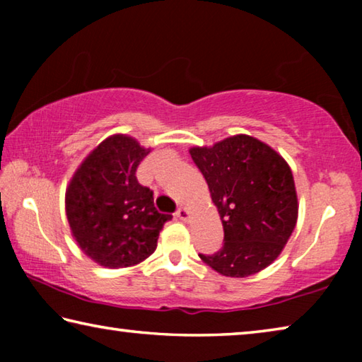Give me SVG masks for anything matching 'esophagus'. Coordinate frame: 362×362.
Returning <instances> with one entry per match:
<instances>
[{"label":"esophagus","mask_w":362,"mask_h":362,"mask_svg":"<svg viewBox=\"0 0 362 362\" xmlns=\"http://www.w3.org/2000/svg\"><path fill=\"white\" fill-rule=\"evenodd\" d=\"M188 211L185 209V207H179V209L175 211V217L177 218H180V220H183V222H185V220H188Z\"/></svg>","instance_id":"obj_1"}]
</instances>
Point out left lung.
<instances>
[{
  "label": "left lung",
  "instance_id": "1",
  "mask_svg": "<svg viewBox=\"0 0 362 362\" xmlns=\"http://www.w3.org/2000/svg\"><path fill=\"white\" fill-rule=\"evenodd\" d=\"M223 225V246L199 254L223 276L246 278L281 254L297 223L292 170L276 151L249 136L189 150Z\"/></svg>",
  "mask_w": 362,
  "mask_h": 362
}]
</instances>
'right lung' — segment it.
<instances>
[{"label": "right lung", "instance_id": "add662e5", "mask_svg": "<svg viewBox=\"0 0 362 362\" xmlns=\"http://www.w3.org/2000/svg\"><path fill=\"white\" fill-rule=\"evenodd\" d=\"M136 140L113 136L76 170L65 194L66 218L86 255L107 268L131 267L156 249L173 216L156 211L153 192L140 185L137 168L148 155Z\"/></svg>", "mask_w": 362, "mask_h": 362}]
</instances>
